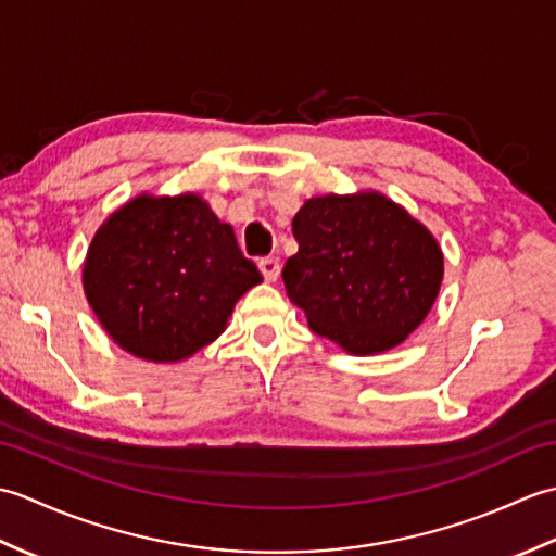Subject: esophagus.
Listing matches in <instances>:
<instances>
[{"label":"esophagus","instance_id":"esophagus-1","mask_svg":"<svg viewBox=\"0 0 556 556\" xmlns=\"http://www.w3.org/2000/svg\"><path fill=\"white\" fill-rule=\"evenodd\" d=\"M257 267H260V271H263V277H265L267 281H275V279L279 277V269H281L279 257H275V255L260 257V260H257Z\"/></svg>","mask_w":556,"mask_h":556}]
</instances>
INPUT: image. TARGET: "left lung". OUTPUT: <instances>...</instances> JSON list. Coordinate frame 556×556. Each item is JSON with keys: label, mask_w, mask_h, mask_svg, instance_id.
<instances>
[{"label": "left lung", "mask_w": 556, "mask_h": 556, "mask_svg": "<svg viewBox=\"0 0 556 556\" xmlns=\"http://www.w3.org/2000/svg\"><path fill=\"white\" fill-rule=\"evenodd\" d=\"M299 253L281 279L315 334L368 356L430 313L444 257L434 236L380 193L311 198L293 217Z\"/></svg>", "instance_id": "1"}]
</instances>
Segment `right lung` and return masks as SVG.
<instances>
[{
    "label": "right lung",
    "instance_id": "1",
    "mask_svg": "<svg viewBox=\"0 0 556 556\" xmlns=\"http://www.w3.org/2000/svg\"><path fill=\"white\" fill-rule=\"evenodd\" d=\"M233 229L198 195H140L98 229L83 289L108 334L138 358L176 363L215 341L260 285Z\"/></svg>",
    "mask_w": 556,
    "mask_h": 556
}]
</instances>
